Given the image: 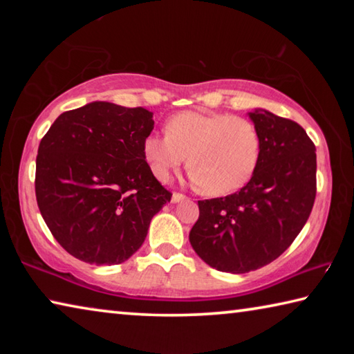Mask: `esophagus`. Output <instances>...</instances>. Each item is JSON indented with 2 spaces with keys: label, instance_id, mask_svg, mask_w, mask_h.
Returning a JSON list of instances; mask_svg holds the SVG:
<instances>
[{
  "label": "esophagus",
  "instance_id": "esophagus-1",
  "mask_svg": "<svg viewBox=\"0 0 354 354\" xmlns=\"http://www.w3.org/2000/svg\"><path fill=\"white\" fill-rule=\"evenodd\" d=\"M184 200H185V195L178 194V192H175V194L171 195V203H179V201H184Z\"/></svg>",
  "mask_w": 354,
  "mask_h": 354
}]
</instances>
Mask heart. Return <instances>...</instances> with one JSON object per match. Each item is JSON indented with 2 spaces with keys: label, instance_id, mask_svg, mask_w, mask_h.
I'll return each instance as SVG.
<instances>
[{
  "label": "heart",
  "instance_id": "obj_1",
  "mask_svg": "<svg viewBox=\"0 0 354 354\" xmlns=\"http://www.w3.org/2000/svg\"><path fill=\"white\" fill-rule=\"evenodd\" d=\"M143 159L159 181L185 162L190 179L207 195L232 194L247 184L259 162L261 136L248 118L230 113L185 111L165 124V134H149Z\"/></svg>",
  "mask_w": 354,
  "mask_h": 354
}]
</instances>
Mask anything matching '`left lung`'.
Listing matches in <instances>:
<instances>
[{"instance_id":"8db88e82","label":"left lung","mask_w":354,"mask_h":354,"mask_svg":"<svg viewBox=\"0 0 354 354\" xmlns=\"http://www.w3.org/2000/svg\"><path fill=\"white\" fill-rule=\"evenodd\" d=\"M259 131V162L247 185L227 196L198 201L192 248L207 266L248 273L290 247L313 211L315 145L298 123L266 109L248 112Z\"/></svg>"}]
</instances>
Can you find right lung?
<instances>
[{"label": "right lung", "mask_w": 354, "mask_h": 354, "mask_svg": "<svg viewBox=\"0 0 354 354\" xmlns=\"http://www.w3.org/2000/svg\"><path fill=\"white\" fill-rule=\"evenodd\" d=\"M153 112L93 101L56 118L40 140L35 196L46 226L76 259L113 266L142 247L171 194L143 159Z\"/></svg>", "instance_id": "obj_1"}]
</instances>
